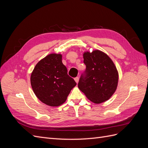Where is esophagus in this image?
Returning a JSON list of instances; mask_svg holds the SVG:
<instances>
[{"instance_id": "esophagus-1", "label": "esophagus", "mask_w": 148, "mask_h": 148, "mask_svg": "<svg viewBox=\"0 0 148 148\" xmlns=\"http://www.w3.org/2000/svg\"><path fill=\"white\" fill-rule=\"evenodd\" d=\"M75 81L76 82V83H78V82H79V78H78V77H76V78H75Z\"/></svg>"}]
</instances>
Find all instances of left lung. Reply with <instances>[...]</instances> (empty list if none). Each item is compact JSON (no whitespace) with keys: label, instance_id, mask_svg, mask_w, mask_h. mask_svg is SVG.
<instances>
[{"label":"left lung","instance_id":"left-lung-1","mask_svg":"<svg viewBox=\"0 0 148 148\" xmlns=\"http://www.w3.org/2000/svg\"><path fill=\"white\" fill-rule=\"evenodd\" d=\"M83 59L86 69L79 80L78 88L95 104L109 100L119 82V73L113 61L99 50L84 52Z\"/></svg>","mask_w":148,"mask_h":148}]
</instances>
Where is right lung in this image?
Segmentation results:
<instances>
[{
  "label": "right lung",
  "instance_id": "obj_1",
  "mask_svg": "<svg viewBox=\"0 0 148 148\" xmlns=\"http://www.w3.org/2000/svg\"><path fill=\"white\" fill-rule=\"evenodd\" d=\"M60 53H51L34 66L30 82L35 95L44 104L57 107L66 101L77 83L67 74Z\"/></svg>",
  "mask_w": 148,
  "mask_h": 148
}]
</instances>
